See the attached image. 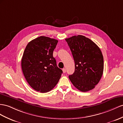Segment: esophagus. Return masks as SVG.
Returning a JSON list of instances; mask_svg holds the SVG:
<instances>
[{
    "instance_id": "esophagus-1",
    "label": "esophagus",
    "mask_w": 123,
    "mask_h": 123,
    "mask_svg": "<svg viewBox=\"0 0 123 123\" xmlns=\"http://www.w3.org/2000/svg\"><path fill=\"white\" fill-rule=\"evenodd\" d=\"M62 71H63V72L64 73H66V69L65 68H63V70H62Z\"/></svg>"
}]
</instances>
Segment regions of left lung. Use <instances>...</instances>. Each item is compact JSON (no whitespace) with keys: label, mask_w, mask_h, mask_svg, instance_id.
<instances>
[{"label":"left lung","mask_w":123,"mask_h":123,"mask_svg":"<svg viewBox=\"0 0 123 123\" xmlns=\"http://www.w3.org/2000/svg\"><path fill=\"white\" fill-rule=\"evenodd\" d=\"M75 62V71L68 76L77 89L86 92L93 89L101 78L104 68L100 49L92 40L83 35L65 39Z\"/></svg>","instance_id":"8db88e82"}]
</instances>
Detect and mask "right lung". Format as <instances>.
Instances as JSON below:
<instances>
[{
  "label": "right lung",
  "mask_w": 123,
  "mask_h": 123,
  "mask_svg": "<svg viewBox=\"0 0 123 123\" xmlns=\"http://www.w3.org/2000/svg\"><path fill=\"white\" fill-rule=\"evenodd\" d=\"M58 41L40 36L27 44L21 60L24 76L30 86L45 93L54 88L63 73L56 63L53 51Z\"/></svg>",
  "instance_id": "add662e5"
}]
</instances>
